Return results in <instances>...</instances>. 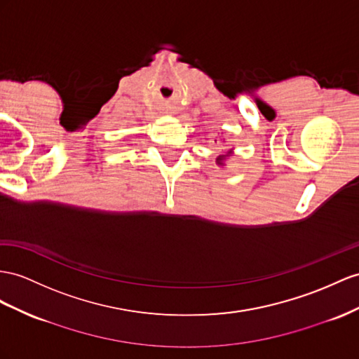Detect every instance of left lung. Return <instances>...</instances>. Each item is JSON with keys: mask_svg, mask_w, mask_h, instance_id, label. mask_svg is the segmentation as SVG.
<instances>
[{"mask_svg": "<svg viewBox=\"0 0 359 359\" xmlns=\"http://www.w3.org/2000/svg\"><path fill=\"white\" fill-rule=\"evenodd\" d=\"M223 159H224V156H219V158L217 159V162H218L219 165H222V163H223Z\"/></svg>", "mask_w": 359, "mask_h": 359, "instance_id": "obj_1", "label": "left lung"}]
</instances>
